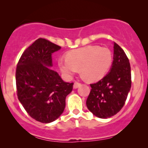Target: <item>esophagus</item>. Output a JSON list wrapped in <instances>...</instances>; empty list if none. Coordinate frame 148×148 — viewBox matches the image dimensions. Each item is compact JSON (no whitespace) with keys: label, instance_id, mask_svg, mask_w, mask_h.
I'll use <instances>...</instances> for the list:
<instances>
[{"label":"esophagus","instance_id":"1","mask_svg":"<svg viewBox=\"0 0 148 148\" xmlns=\"http://www.w3.org/2000/svg\"><path fill=\"white\" fill-rule=\"evenodd\" d=\"M82 86V84H80V83H79V82H74V88H79V86Z\"/></svg>","mask_w":148,"mask_h":148}]
</instances>
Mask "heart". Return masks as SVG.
<instances>
[{
	"label": "heart",
	"mask_w": 148,
	"mask_h": 148,
	"mask_svg": "<svg viewBox=\"0 0 148 148\" xmlns=\"http://www.w3.org/2000/svg\"><path fill=\"white\" fill-rule=\"evenodd\" d=\"M112 61V53L108 48L87 45L68 52L66 59L58 60V66L66 77H72L80 69L87 81L93 82L106 75Z\"/></svg>",
	"instance_id": "b5f03b06"
}]
</instances>
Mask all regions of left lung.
I'll use <instances>...</instances> for the list:
<instances>
[{"mask_svg": "<svg viewBox=\"0 0 148 148\" xmlns=\"http://www.w3.org/2000/svg\"><path fill=\"white\" fill-rule=\"evenodd\" d=\"M113 60L110 72L98 82L90 84L91 90L86 100L88 109L101 119L110 118L119 112L131 86L129 60L116 43H114Z\"/></svg>", "mask_w": 148, "mask_h": 148, "instance_id": "1", "label": "left lung"}]
</instances>
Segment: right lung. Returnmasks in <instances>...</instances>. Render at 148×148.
I'll return each mask as SVG.
<instances>
[{"instance_id":"obj_1","label":"right lung","mask_w":148,"mask_h":148,"mask_svg":"<svg viewBox=\"0 0 148 148\" xmlns=\"http://www.w3.org/2000/svg\"><path fill=\"white\" fill-rule=\"evenodd\" d=\"M61 48L38 38L21 56L16 69L17 95L29 116L41 123L58 119L65 108V99L74 83L64 82L52 70V54Z\"/></svg>"}]
</instances>
